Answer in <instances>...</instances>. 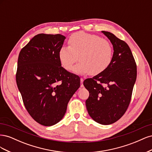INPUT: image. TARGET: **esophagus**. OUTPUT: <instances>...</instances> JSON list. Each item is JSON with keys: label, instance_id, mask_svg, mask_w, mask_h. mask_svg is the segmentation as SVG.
Wrapping results in <instances>:
<instances>
[{"label": "esophagus", "instance_id": "esophagus-1", "mask_svg": "<svg viewBox=\"0 0 152 152\" xmlns=\"http://www.w3.org/2000/svg\"><path fill=\"white\" fill-rule=\"evenodd\" d=\"M83 82H84V79H83V78H80V82H81L80 87H84V85H83Z\"/></svg>", "mask_w": 152, "mask_h": 152}]
</instances>
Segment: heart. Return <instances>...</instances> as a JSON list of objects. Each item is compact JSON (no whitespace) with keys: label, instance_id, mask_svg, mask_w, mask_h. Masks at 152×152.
Listing matches in <instances>:
<instances>
[{"label":"heart","instance_id":"b5f03b06","mask_svg":"<svg viewBox=\"0 0 152 152\" xmlns=\"http://www.w3.org/2000/svg\"><path fill=\"white\" fill-rule=\"evenodd\" d=\"M68 44L69 46H62L58 52L59 62L67 71L72 70L79 56L80 61L75 66L74 72L80 75H99L112 62L113 45L98 35L77 32L70 37Z\"/></svg>","mask_w":152,"mask_h":152}]
</instances>
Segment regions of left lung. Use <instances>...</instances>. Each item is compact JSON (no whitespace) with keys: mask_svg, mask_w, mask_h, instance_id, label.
I'll list each match as a JSON object with an SVG mask.
<instances>
[{"mask_svg":"<svg viewBox=\"0 0 152 152\" xmlns=\"http://www.w3.org/2000/svg\"><path fill=\"white\" fill-rule=\"evenodd\" d=\"M112 42L113 58L110 66L103 73L84 81L89 92L86 101L91 117L103 125L119 120L131 102L137 77V66L130 48L113 34L102 31Z\"/></svg>","mask_w":152,"mask_h":152,"instance_id":"1","label":"left lung"}]
</instances>
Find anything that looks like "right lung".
Here are the masks:
<instances>
[{
	"mask_svg": "<svg viewBox=\"0 0 152 152\" xmlns=\"http://www.w3.org/2000/svg\"><path fill=\"white\" fill-rule=\"evenodd\" d=\"M65 36L40 34L19 54L16 84L30 115L50 126L65 115L67 104L80 85V77L66 71L58 58Z\"/></svg>",
	"mask_w": 152,
	"mask_h": 152,
	"instance_id": "add662e5",
	"label": "right lung"
}]
</instances>
